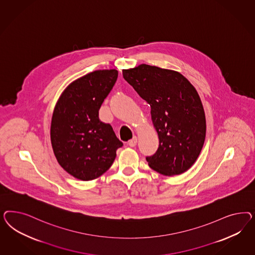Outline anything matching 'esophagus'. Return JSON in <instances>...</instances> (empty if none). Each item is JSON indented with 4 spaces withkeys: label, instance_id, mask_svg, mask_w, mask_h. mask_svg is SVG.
Wrapping results in <instances>:
<instances>
[{
    "label": "esophagus",
    "instance_id": "esophagus-1",
    "mask_svg": "<svg viewBox=\"0 0 255 255\" xmlns=\"http://www.w3.org/2000/svg\"><path fill=\"white\" fill-rule=\"evenodd\" d=\"M136 143H137V137H136V136H133V137L129 141L128 144H129L130 147H134V146L136 145Z\"/></svg>",
    "mask_w": 255,
    "mask_h": 255
}]
</instances>
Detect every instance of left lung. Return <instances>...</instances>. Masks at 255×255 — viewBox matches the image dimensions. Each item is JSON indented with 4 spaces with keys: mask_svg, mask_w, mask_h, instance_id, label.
<instances>
[{
    "mask_svg": "<svg viewBox=\"0 0 255 255\" xmlns=\"http://www.w3.org/2000/svg\"><path fill=\"white\" fill-rule=\"evenodd\" d=\"M123 75L151 108L159 147L146 158L149 167L168 177L190 169L200 154L207 130L195 88L177 71L147 64L124 69Z\"/></svg>",
    "mask_w": 255,
    "mask_h": 255,
    "instance_id": "obj_1",
    "label": "left lung"
}]
</instances>
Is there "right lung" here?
<instances>
[{"label": "right lung", "instance_id": "1", "mask_svg": "<svg viewBox=\"0 0 255 255\" xmlns=\"http://www.w3.org/2000/svg\"><path fill=\"white\" fill-rule=\"evenodd\" d=\"M116 69L96 70L70 83L57 101L50 140L59 164L74 178L89 181L107 172L123 142L99 109L116 83Z\"/></svg>", "mask_w": 255, "mask_h": 255}]
</instances>
